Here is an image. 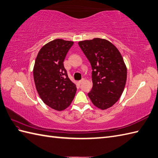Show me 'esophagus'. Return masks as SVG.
Listing matches in <instances>:
<instances>
[{
  "instance_id": "esophagus-1",
  "label": "esophagus",
  "mask_w": 158,
  "mask_h": 158,
  "mask_svg": "<svg viewBox=\"0 0 158 158\" xmlns=\"http://www.w3.org/2000/svg\"><path fill=\"white\" fill-rule=\"evenodd\" d=\"M84 80H85V79H82L81 80H80V81H78V83H79V84H82V83H83V81H84Z\"/></svg>"
}]
</instances>
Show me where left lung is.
Instances as JSON below:
<instances>
[{
	"mask_svg": "<svg viewBox=\"0 0 158 158\" xmlns=\"http://www.w3.org/2000/svg\"><path fill=\"white\" fill-rule=\"evenodd\" d=\"M92 68V89L88 93L94 106L112 107L119 100L127 81V69L122 55L108 40L94 38L78 42Z\"/></svg>",
	"mask_w": 158,
	"mask_h": 158,
	"instance_id": "8db88e82",
	"label": "left lung"
}]
</instances>
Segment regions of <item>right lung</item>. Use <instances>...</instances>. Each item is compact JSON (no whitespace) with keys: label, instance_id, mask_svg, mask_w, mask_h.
<instances>
[{"label":"right lung","instance_id":"add662e5","mask_svg":"<svg viewBox=\"0 0 158 158\" xmlns=\"http://www.w3.org/2000/svg\"><path fill=\"white\" fill-rule=\"evenodd\" d=\"M73 42L56 39L40 50L34 67L36 89L44 103L58 111L68 108L75 96V84L69 79L63 62Z\"/></svg>","mask_w":158,"mask_h":158}]
</instances>
